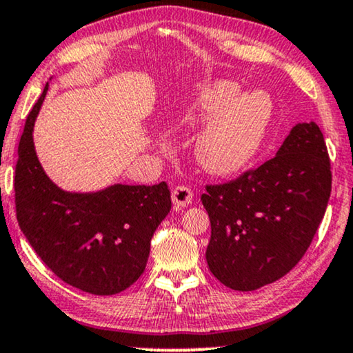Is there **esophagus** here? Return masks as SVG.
<instances>
[{
	"mask_svg": "<svg viewBox=\"0 0 353 353\" xmlns=\"http://www.w3.org/2000/svg\"><path fill=\"white\" fill-rule=\"evenodd\" d=\"M192 190L185 185H177L172 189V203L176 208H184L189 203H192Z\"/></svg>",
	"mask_w": 353,
	"mask_h": 353,
	"instance_id": "1",
	"label": "esophagus"
}]
</instances>
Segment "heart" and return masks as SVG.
I'll list each match as a JSON object with an SVG mask.
<instances>
[{"mask_svg":"<svg viewBox=\"0 0 353 353\" xmlns=\"http://www.w3.org/2000/svg\"><path fill=\"white\" fill-rule=\"evenodd\" d=\"M241 95L239 83L216 82L200 93L195 105L182 117L187 125H201L216 119L196 143V159L206 171L236 172L261 147L274 112L272 100L260 90L242 98Z\"/></svg>","mask_w":353,"mask_h":353,"instance_id":"b5f03b06","label":"heart"}]
</instances>
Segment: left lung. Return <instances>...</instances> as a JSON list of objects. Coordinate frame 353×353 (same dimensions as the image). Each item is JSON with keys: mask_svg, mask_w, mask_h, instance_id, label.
<instances>
[{"mask_svg": "<svg viewBox=\"0 0 353 353\" xmlns=\"http://www.w3.org/2000/svg\"><path fill=\"white\" fill-rule=\"evenodd\" d=\"M331 161L314 122L297 124L278 154L224 184H208L210 271L234 290L288 274L308 250L331 195Z\"/></svg>", "mask_w": 353, "mask_h": 353, "instance_id": "1", "label": "left lung"}]
</instances>
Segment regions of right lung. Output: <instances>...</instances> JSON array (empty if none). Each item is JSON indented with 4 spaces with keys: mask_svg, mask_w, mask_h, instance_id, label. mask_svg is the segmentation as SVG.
Masks as SVG:
<instances>
[{
    "mask_svg": "<svg viewBox=\"0 0 353 353\" xmlns=\"http://www.w3.org/2000/svg\"><path fill=\"white\" fill-rule=\"evenodd\" d=\"M48 90L29 112L14 177L21 231L41 261L64 283L95 295L130 288L147 266L150 242L171 210L166 182L116 184L95 194H70L46 176L34 148L35 117Z\"/></svg>",
    "mask_w": 353,
    "mask_h": 353,
    "instance_id": "1",
    "label": "right lung"
}]
</instances>
